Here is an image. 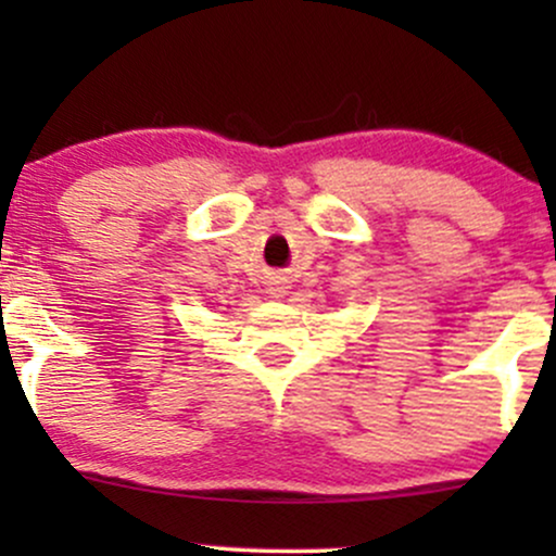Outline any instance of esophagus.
<instances>
[{"instance_id": "34e87169", "label": "esophagus", "mask_w": 556, "mask_h": 556, "mask_svg": "<svg viewBox=\"0 0 556 556\" xmlns=\"http://www.w3.org/2000/svg\"><path fill=\"white\" fill-rule=\"evenodd\" d=\"M269 292H271L274 298L285 295V292H287V279H285V277H277V279H274L271 287H269Z\"/></svg>"}]
</instances>
